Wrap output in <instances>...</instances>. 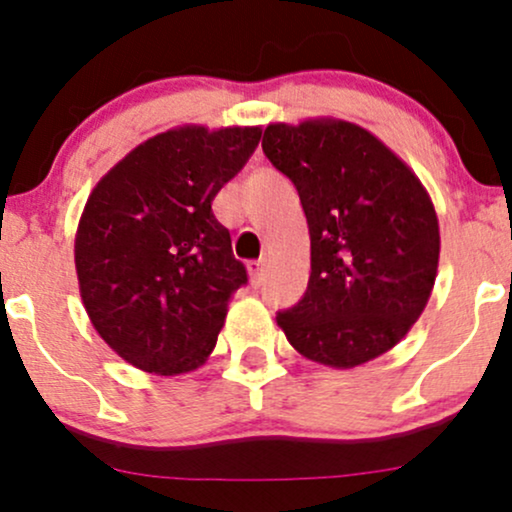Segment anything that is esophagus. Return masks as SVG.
<instances>
[{
    "instance_id": "34e87169",
    "label": "esophagus",
    "mask_w": 512,
    "mask_h": 512,
    "mask_svg": "<svg viewBox=\"0 0 512 512\" xmlns=\"http://www.w3.org/2000/svg\"><path fill=\"white\" fill-rule=\"evenodd\" d=\"M248 269H250V281H252V286H260L262 281H264V272H267V262H264V260H255V262L248 264Z\"/></svg>"
}]
</instances>
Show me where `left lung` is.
Here are the masks:
<instances>
[{"label":"left lung","instance_id":"obj_1","mask_svg":"<svg viewBox=\"0 0 512 512\" xmlns=\"http://www.w3.org/2000/svg\"><path fill=\"white\" fill-rule=\"evenodd\" d=\"M264 156L293 182L310 231V279L276 322L332 368L385 354L424 313L440 233L424 185L368 129L344 120L269 125Z\"/></svg>","mask_w":512,"mask_h":512}]
</instances>
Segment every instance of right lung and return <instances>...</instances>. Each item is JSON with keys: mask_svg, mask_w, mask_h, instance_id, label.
Here are the masks:
<instances>
[{"mask_svg": "<svg viewBox=\"0 0 512 512\" xmlns=\"http://www.w3.org/2000/svg\"><path fill=\"white\" fill-rule=\"evenodd\" d=\"M260 137V127L170 129L93 187L74 243L81 301L105 344L132 366L178 375L214 351L248 269L211 202Z\"/></svg>", "mask_w": 512, "mask_h": 512, "instance_id": "right-lung-1", "label": "right lung"}]
</instances>
